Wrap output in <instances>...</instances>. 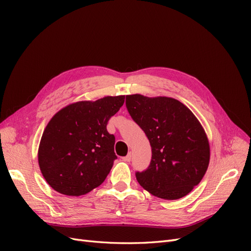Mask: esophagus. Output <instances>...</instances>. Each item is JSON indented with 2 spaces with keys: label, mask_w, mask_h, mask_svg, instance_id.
I'll list each match as a JSON object with an SVG mask.
<instances>
[{
  "label": "esophagus",
  "mask_w": 251,
  "mask_h": 251,
  "mask_svg": "<svg viewBox=\"0 0 251 251\" xmlns=\"http://www.w3.org/2000/svg\"><path fill=\"white\" fill-rule=\"evenodd\" d=\"M131 157H132L131 153H128L126 157H124V158H123V160H124L125 162H130V161H131Z\"/></svg>",
  "instance_id": "1"
}]
</instances>
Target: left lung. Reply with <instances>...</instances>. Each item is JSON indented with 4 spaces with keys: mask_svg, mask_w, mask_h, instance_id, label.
Returning <instances> with one entry per match:
<instances>
[{
    "mask_svg": "<svg viewBox=\"0 0 251 251\" xmlns=\"http://www.w3.org/2000/svg\"><path fill=\"white\" fill-rule=\"evenodd\" d=\"M126 104L151 148L149 168L136 173L138 183L158 198H183L200 183L209 164V142L200 121L172 97L132 94Z\"/></svg>",
    "mask_w": 251,
    "mask_h": 251,
    "instance_id": "obj_1",
    "label": "left lung"
}]
</instances>
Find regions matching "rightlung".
Returning a JSON list of instances; mask_svg holds the SVG:
<instances>
[{"instance_id": "obj_1", "label": "right lung", "mask_w": 251, "mask_h": 251, "mask_svg": "<svg viewBox=\"0 0 251 251\" xmlns=\"http://www.w3.org/2000/svg\"><path fill=\"white\" fill-rule=\"evenodd\" d=\"M125 95L105 96L66 105L45 127L37 159L47 183L59 194L78 197L100 186L117 156L109 119L123 107Z\"/></svg>"}]
</instances>
